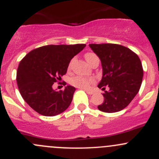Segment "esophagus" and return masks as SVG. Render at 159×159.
Masks as SVG:
<instances>
[{"label": "esophagus", "instance_id": "34e87169", "mask_svg": "<svg viewBox=\"0 0 159 159\" xmlns=\"http://www.w3.org/2000/svg\"><path fill=\"white\" fill-rule=\"evenodd\" d=\"M84 91H85L86 92H87V94H92L93 93H94V91H93L92 90H84Z\"/></svg>", "mask_w": 159, "mask_h": 159}]
</instances>
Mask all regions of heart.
I'll return each instance as SVG.
<instances>
[{"label":"heart","mask_w":159,"mask_h":159,"mask_svg":"<svg viewBox=\"0 0 159 159\" xmlns=\"http://www.w3.org/2000/svg\"><path fill=\"white\" fill-rule=\"evenodd\" d=\"M84 57L91 65H92V64L97 59H99L98 57L94 53H87ZM94 81L95 80L94 78H89V77L80 76V75H76V76H74L70 78V84L71 85L84 89H89L91 84H94Z\"/></svg>","instance_id":"b5f03b06"}]
</instances>
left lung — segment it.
<instances>
[{"label": "left lung", "instance_id": "left-lung-1", "mask_svg": "<svg viewBox=\"0 0 159 159\" xmlns=\"http://www.w3.org/2000/svg\"><path fill=\"white\" fill-rule=\"evenodd\" d=\"M100 58L103 75L98 87L109 91L103 93L104 102L98 108L113 113L124 109L140 89L143 68L139 56L125 46L116 44H90Z\"/></svg>", "mask_w": 159, "mask_h": 159}]
</instances>
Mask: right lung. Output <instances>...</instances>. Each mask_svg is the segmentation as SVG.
I'll return each instance as SVG.
<instances>
[{
    "label": "right lung",
    "mask_w": 159,
    "mask_h": 159,
    "mask_svg": "<svg viewBox=\"0 0 159 159\" xmlns=\"http://www.w3.org/2000/svg\"><path fill=\"white\" fill-rule=\"evenodd\" d=\"M85 46L51 44L32 50L25 55L17 68V83L30 108L40 115L54 116L69 107L75 88L68 85L63 91H56L52 85L61 79L70 60Z\"/></svg>",
    "instance_id": "1"
}]
</instances>
